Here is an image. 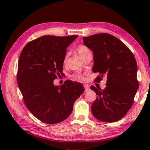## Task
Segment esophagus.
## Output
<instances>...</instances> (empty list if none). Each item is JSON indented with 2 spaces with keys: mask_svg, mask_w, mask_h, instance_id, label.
Wrapping results in <instances>:
<instances>
[{
  "mask_svg": "<svg viewBox=\"0 0 150 150\" xmlns=\"http://www.w3.org/2000/svg\"><path fill=\"white\" fill-rule=\"evenodd\" d=\"M84 88H85V91H88V90H90V88L87 86V85H84Z\"/></svg>",
  "mask_w": 150,
  "mask_h": 150,
  "instance_id": "esophagus-1",
  "label": "esophagus"
}]
</instances>
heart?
Returning <instances> with one entry per match:
<instances>
[{"instance_id": "heart-1", "label": "heart", "mask_w": 150, "mask_h": 150, "mask_svg": "<svg viewBox=\"0 0 150 150\" xmlns=\"http://www.w3.org/2000/svg\"><path fill=\"white\" fill-rule=\"evenodd\" d=\"M76 51L78 53V54H79V56L83 59L85 56H86L88 53H89L90 52L89 49L84 45H80L79 46L77 47L76 48ZM68 57H69V53H67L65 56L63 57V63L66 64L68 62ZM72 77L75 80H78V81H82L84 79L83 78V75L81 74H79V73H76L75 74L72 75Z\"/></svg>"}]
</instances>
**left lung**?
<instances>
[{
  "instance_id": "1",
  "label": "left lung",
  "mask_w": 150,
  "mask_h": 150,
  "mask_svg": "<svg viewBox=\"0 0 150 150\" xmlns=\"http://www.w3.org/2000/svg\"><path fill=\"white\" fill-rule=\"evenodd\" d=\"M83 42L93 52V71L100 74L95 82L107 78L105 89L91 86L97 94L92 113L102 122L118 121L131 108L139 87L135 58L122 41L108 33L83 37Z\"/></svg>"
}]
</instances>
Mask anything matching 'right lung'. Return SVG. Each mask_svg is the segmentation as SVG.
Masks as SVG:
<instances>
[{
  "mask_svg": "<svg viewBox=\"0 0 150 150\" xmlns=\"http://www.w3.org/2000/svg\"><path fill=\"white\" fill-rule=\"evenodd\" d=\"M78 35H44L25 45L18 65L17 82L29 111L38 120L55 124L67 119L74 102L84 92L83 85L72 81L54 86L62 72L67 48Z\"/></svg>",
  "mask_w": 150,
  "mask_h": 150,
  "instance_id": "obj_1",
  "label": "right lung"
}]
</instances>
